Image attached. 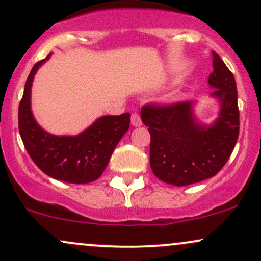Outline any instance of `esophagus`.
Instances as JSON below:
<instances>
[{
  "mask_svg": "<svg viewBox=\"0 0 261 261\" xmlns=\"http://www.w3.org/2000/svg\"><path fill=\"white\" fill-rule=\"evenodd\" d=\"M131 124H133V126H136V127L142 125V121H141L140 115L137 113H134L133 115H131Z\"/></svg>",
  "mask_w": 261,
  "mask_h": 261,
  "instance_id": "esophagus-1",
  "label": "esophagus"
}]
</instances>
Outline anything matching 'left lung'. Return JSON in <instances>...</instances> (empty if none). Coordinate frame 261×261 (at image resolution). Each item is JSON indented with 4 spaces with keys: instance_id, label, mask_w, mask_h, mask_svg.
Returning a JSON list of instances; mask_svg holds the SVG:
<instances>
[{
    "instance_id": "left-lung-1",
    "label": "left lung",
    "mask_w": 261,
    "mask_h": 261,
    "mask_svg": "<svg viewBox=\"0 0 261 261\" xmlns=\"http://www.w3.org/2000/svg\"><path fill=\"white\" fill-rule=\"evenodd\" d=\"M208 86L220 104L217 118L203 124L195 114V101L172 106H145L141 120L151 134L149 164L167 184L184 187L216 175L228 161L239 135L237 85L216 53Z\"/></svg>"
}]
</instances>
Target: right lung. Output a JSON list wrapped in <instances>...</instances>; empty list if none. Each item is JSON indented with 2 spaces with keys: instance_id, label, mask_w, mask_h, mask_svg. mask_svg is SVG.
Here are the masks:
<instances>
[{
  "instance_id": "1",
  "label": "right lung",
  "mask_w": 261,
  "mask_h": 261,
  "mask_svg": "<svg viewBox=\"0 0 261 261\" xmlns=\"http://www.w3.org/2000/svg\"><path fill=\"white\" fill-rule=\"evenodd\" d=\"M50 56L51 54L35 64L27 79L18 110L20 137L33 162L46 175L71 184L97 180L130 127V113L100 116L74 136H59L45 131L33 115L31 98L35 73Z\"/></svg>"
}]
</instances>
